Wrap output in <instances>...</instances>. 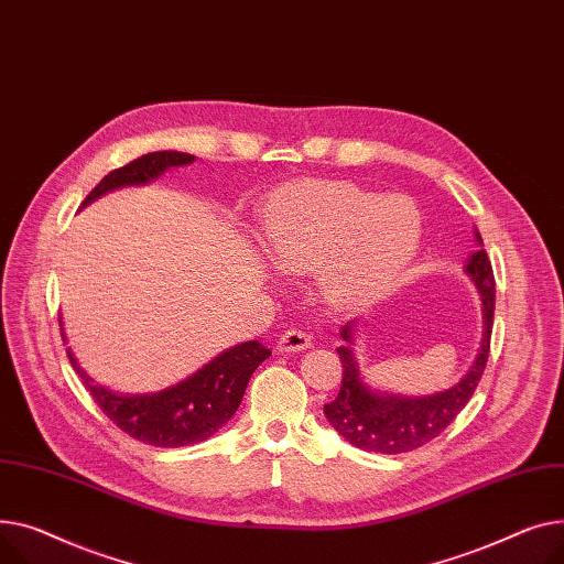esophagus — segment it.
<instances>
[{
    "label": "esophagus",
    "instance_id": "esophagus-1",
    "mask_svg": "<svg viewBox=\"0 0 564 564\" xmlns=\"http://www.w3.org/2000/svg\"><path fill=\"white\" fill-rule=\"evenodd\" d=\"M310 346H312V337L305 333L303 327L286 329V333L278 341V350H282V352H301Z\"/></svg>",
    "mask_w": 564,
    "mask_h": 564
}]
</instances>
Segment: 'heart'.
Returning a JSON list of instances; mask_svg holds the SVG:
<instances>
[{"instance_id": "heart-1", "label": "heart", "mask_w": 564, "mask_h": 564, "mask_svg": "<svg viewBox=\"0 0 564 564\" xmlns=\"http://www.w3.org/2000/svg\"><path fill=\"white\" fill-rule=\"evenodd\" d=\"M421 246V214L408 197L350 182L282 191L263 220V248L284 273L318 271L329 303L361 305L391 289Z\"/></svg>"}]
</instances>
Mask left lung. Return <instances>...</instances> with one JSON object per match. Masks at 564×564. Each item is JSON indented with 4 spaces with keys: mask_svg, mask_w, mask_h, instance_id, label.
Listing matches in <instances>:
<instances>
[{
    "mask_svg": "<svg viewBox=\"0 0 564 564\" xmlns=\"http://www.w3.org/2000/svg\"><path fill=\"white\" fill-rule=\"evenodd\" d=\"M476 241L482 243L476 231ZM482 295V316H485V337L480 352L469 373L462 378L453 389L427 395V399H395V395H378L359 380L357 361L348 346L337 348L344 378L341 389L333 403L323 408L329 425L337 433L361 451H373L384 455L414 451L451 425V421L462 412L482 378L485 364L489 357L491 325H494V305H496V282L491 261L485 250L471 254L465 269ZM350 323L341 329V337L350 341Z\"/></svg>",
    "mask_w": 564,
    "mask_h": 564,
    "instance_id": "left-lung-1",
    "label": "left lung"
}]
</instances>
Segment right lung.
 Here are the masks:
<instances>
[{
  "label": "right lung",
  "instance_id": "obj_1",
  "mask_svg": "<svg viewBox=\"0 0 564 564\" xmlns=\"http://www.w3.org/2000/svg\"><path fill=\"white\" fill-rule=\"evenodd\" d=\"M193 159V154L171 150L143 154L102 177V182L86 195L84 205L107 191L129 184H145L165 169L186 165ZM269 355L271 350L263 344L246 341L225 350L205 369L173 389L152 395H118L105 387L93 384L68 350L70 364L84 380L97 408L129 437L159 448L188 446L212 437L239 410L250 376Z\"/></svg>",
  "mask_w": 564,
  "mask_h": 564
}]
</instances>
